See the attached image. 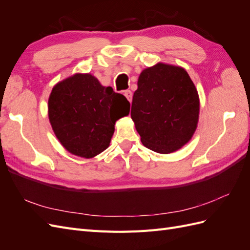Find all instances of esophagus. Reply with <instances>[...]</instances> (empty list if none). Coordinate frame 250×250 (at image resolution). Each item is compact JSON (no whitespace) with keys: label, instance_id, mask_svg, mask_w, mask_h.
<instances>
[{"label":"esophagus","instance_id":"obj_1","mask_svg":"<svg viewBox=\"0 0 250 250\" xmlns=\"http://www.w3.org/2000/svg\"><path fill=\"white\" fill-rule=\"evenodd\" d=\"M124 96L127 98V100L130 102L131 99H132V92H131V90H129V89H127V90H125V92H124Z\"/></svg>","mask_w":250,"mask_h":250}]
</instances>
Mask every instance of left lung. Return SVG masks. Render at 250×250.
<instances>
[{
	"label": "left lung",
	"instance_id": "1",
	"mask_svg": "<svg viewBox=\"0 0 250 250\" xmlns=\"http://www.w3.org/2000/svg\"><path fill=\"white\" fill-rule=\"evenodd\" d=\"M198 117L199 96L185 69L160 62L141 73L131 119L144 146L174 152L191 140Z\"/></svg>",
	"mask_w": 250,
	"mask_h": 250
}]
</instances>
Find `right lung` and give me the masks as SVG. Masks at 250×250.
I'll use <instances>...</instances> for the list:
<instances>
[{"instance_id":"add662e5","label":"right lung","mask_w":250,"mask_h":250,"mask_svg":"<svg viewBox=\"0 0 250 250\" xmlns=\"http://www.w3.org/2000/svg\"><path fill=\"white\" fill-rule=\"evenodd\" d=\"M130 103L102 86L90 74H75L58 82L49 97L48 113L56 138L72 154L90 158L109 146L116 121Z\"/></svg>"}]
</instances>
